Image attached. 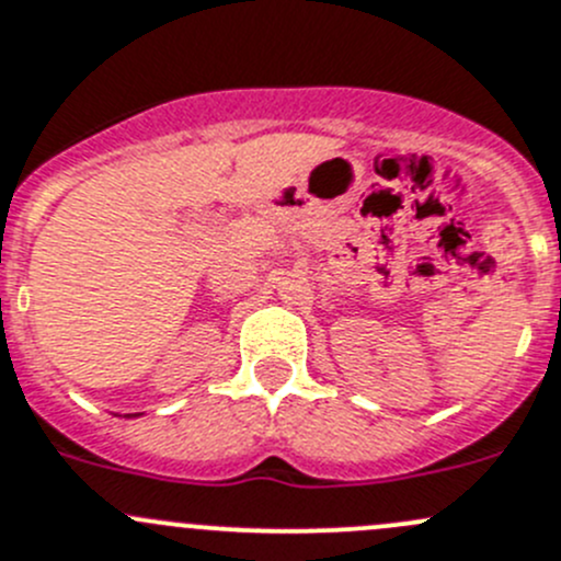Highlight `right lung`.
<instances>
[{"label": "right lung", "instance_id": "add662e5", "mask_svg": "<svg viewBox=\"0 0 561 561\" xmlns=\"http://www.w3.org/2000/svg\"><path fill=\"white\" fill-rule=\"evenodd\" d=\"M127 417H129V415H127Z\"/></svg>", "mask_w": 561, "mask_h": 561}]
</instances>
